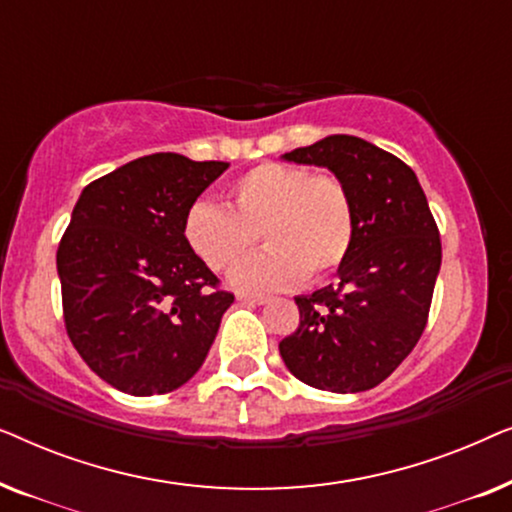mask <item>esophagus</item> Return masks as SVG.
Segmentation results:
<instances>
[{
	"label": "esophagus",
	"instance_id": "obj_1",
	"mask_svg": "<svg viewBox=\"0 0 512 512\" xmlns=\"http://www.w3.org/2000/svg\"><path fill=\"white\" fill-rule=\"evenodd\" d=\"M237 300H240V303H249V305H265L270 298L263 296V293H244V291H240V293H237Z\"/></svg>",
	"mask_w": 512,
	"mask_h": 512
}]
</instances>
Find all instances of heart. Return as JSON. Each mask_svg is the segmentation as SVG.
<instances>
[{
	"mask_svg": "<svg viewBox=\"0 0 512 512\" xmlns=\"http://www.w3.org/2000/svg\"><path fill=\"white\" fill-rule=\"evenodd\" d=\"M354 202L333 174L263 163L228 188V209L198 200L186 209L181 235L195 258L223 272L265 242L263 254L230 272L237 289L275 291L338 270L354 242Z\"/></svg>",
	"mask_w": 512,
	"mask_h": 512,
	"instance_id": "heart-1",
	"label": "heart"
}]
</instances>
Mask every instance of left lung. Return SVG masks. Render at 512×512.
I'll list each match as a JSON object with an SVG mask.
<instances>
[{"label": "left lung", "instance_id": "8db88e82", "mask_svg": "<svg viewBox=\"0 0 512 512\" xmlns=\"http://www.w3.org/2000/svg\"><path fill=\"white\" fill-rule=\"evenodd\" d=\"M282 160L331 170L354 202V242L338 284L298 296L300 326L279 342L300 382L335 394L368 391L412 352L440 272V235L417 174L352 135H331Z\"/></svg>", "mask_w": 512, "mask_h": 512}]
</instances>
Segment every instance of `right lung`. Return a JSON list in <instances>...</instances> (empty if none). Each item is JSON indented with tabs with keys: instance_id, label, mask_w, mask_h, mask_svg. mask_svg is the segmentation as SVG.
I'll use <instances>...</instances> for the list:
<instances>
[{
	"instance_id": "right-lung-1",
	"label": "right lung",
	"mask_w": 512,
	"mask_h": 512,
	"mask_svg": "<svg viewBox=\"0 0 512 512\" xmlns=\"http://www.w3.org/2000/svg\"><path fill=\"white\" fill-rule=\"evenodd\" d=\"M228 170L153 153L81 191L58 247L67 335L104 382L167 394L198 373L233 293L181 235L186 209Z\"/></svg>"
}]
</instances>
